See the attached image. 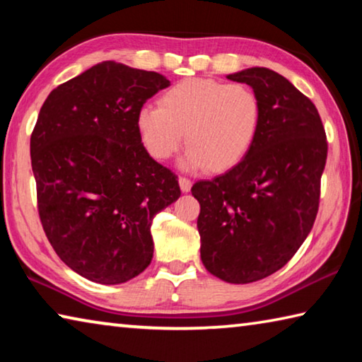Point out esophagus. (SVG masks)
Returning <instances> with one entry per match:
<instances>
[{"label": "esophagus", "instance_id": "1", "mask_svg": "<svg viewBox=\"0 0 362 362\" xmlns=\"http://www.w3.org/2000/svg\"><path fill=\"white\" fill-rule=\"evenodd\" d=\"M179 185L183 193H188L192 189V180L187 179V177H179Z\"/></svg>", "mask_w": 362, "mask_h": 362}]
</instances>
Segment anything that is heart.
I'll list each match as a JSON object with an SVG mask.
<instances>
[{
    "instance_id": "obj_1",
    "label": "heart",
    "mask_w": 362,
    "mask_h": 362,
    "mask_svg": "<svg viewBox=\"0 0 362 362\" xmlns=\"http://www.w3.org/2000/svg\"><path fill=\"white\" fill-rule=\"evenodd\" d=\"M262 103L252 88L212 78H187L159 97V107L137 113L145 150L158 161L174 155L183 140L188 148L180 166L223 173L247 155L260 129Z\"/></svg>"
}]
</instances>
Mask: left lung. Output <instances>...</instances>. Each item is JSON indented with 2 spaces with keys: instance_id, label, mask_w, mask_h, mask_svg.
Returning <instances> with one entry per match:
<instances>
[{
  "instance_id": "8db88e82",
  "label": "left lung",
  "mask_w": 362,
  "mask_h": 362,
  "mask_svg": "<svg viewBox=\"0 0 362 362\" xmlns=\"http://www.w3.org/2000/svg\"><path fill=\"white\" fill-rule=\"evenodd\" d=\"M226 78L259 95L260 129L235 168L196 182L192 193L203 265L247 284L283 268L313 228L327 140L315 103L279 73L254 66Z\"/></svg>"
}]
</instances>
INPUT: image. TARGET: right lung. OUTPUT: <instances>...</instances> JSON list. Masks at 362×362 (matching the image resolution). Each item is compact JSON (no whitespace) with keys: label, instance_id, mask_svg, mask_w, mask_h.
<instances>
[{"label":"right lung","instance_id":"obj_1","mask_svg":"<svg viewBox=\"0 0 362 362\" xmlns=\"http://www.w3.org/2000/svg\"><path fill=\"white\" fill-rule=\"evenodd\" d=\"M169 84L107 60L57 86L40 110L30 155L42 230L94 283H126L150 265L153 217L180 196L137 131L139 110Z\"/></svg>","mask_w":362,"mask_h":362}]
</instances>
